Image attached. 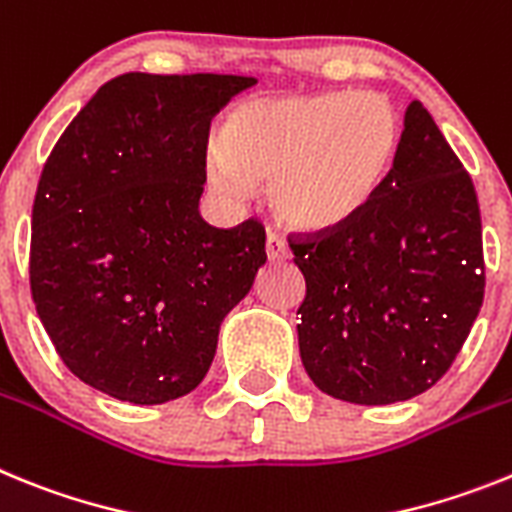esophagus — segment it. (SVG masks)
Segmentation results:
<instances>
[{
  "mask_svg": "<svg viewBox=\"0 0 512 512\" xmlns=\"http://www.w3.org/2000/svg\"><path fill=\"white\" fill-rule=\"evenodd\" d=\"M265 252H268V260H286L288 257V244L286 239L268 231V237H265Z\"/></svg>",
  "mask_w": 512,
  "mask_h": 512,
  "instance_id": "1",
  "label": "esophagus"
}]
</instances>
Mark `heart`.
Wrapping results in <instances>:
<instances>
[{
  "mask_svg": "<svg viewBox=\"0 0 512 512\" xmlns=\"http://www.w3.org/2000/svg\"><path fill=\"white\" fill-rule=\"evenodd\" d=\"M394 102L376 92L260 97L226 118L206 154L221 198L239 201L268 182L273 213L291 229L332 231L376 201L402 151Z\"/></svg>",
  "mask_w": 512,
  "mask_h": 512,
  "instance_id": "1",
  "label": "heart"
}]
</instances>
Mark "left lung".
I'll return each instance as SVG.
<instances>
[{
	"label": "left lung",
	"mask_w": 512,
	"mask_h": 512,
	"mask_svg": "<svg viewBox=\"0 0 512 512\" xmlns=\"http://www.w3.org/2000/svg\"><path fill=\"white\" fill-rule=\"evenodd\" d=\"M306 278L299 353L309 379L353 404H394L451 368L484 299L471 177L412 100L397 167L350 224L291 239Z\"/></svg>",
	"instance_id": "1"
}]
</instances>
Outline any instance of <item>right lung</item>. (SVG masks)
<instances>
[{"mask_svg":"<svg viewBox=\"0 0 512 512\" xmlns=\"http://www.w3.org/2000/svg\"><path fill=\"white\" fill-rule=\"evenodd\" d=\"M237 74L128 71L95 92L43 167L30 291L74 376L133 404L206 379L224 317L265 265V229L203 221L211 118Z\"/></svg>","mask_w":512,"mask_h":512,"instance_id":"right-lung-1","label":"right lung"}]
</instances>
